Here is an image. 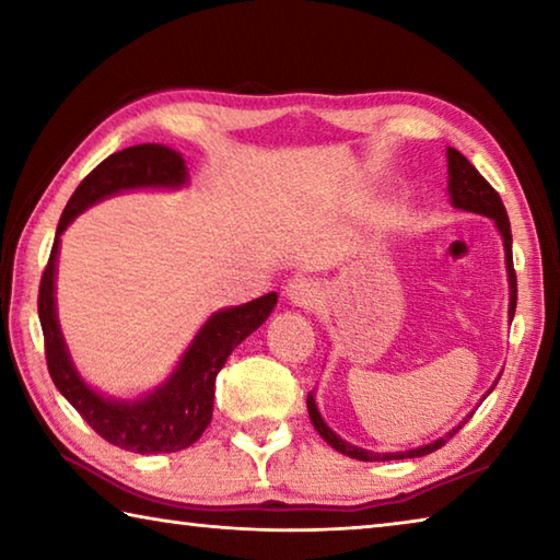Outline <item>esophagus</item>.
Returning a JSON list of instances; mask_svg holds the SVG:
<instances>
[{
	"instance_id": "esophagus-1",
	"label": "esophagus",
	"mask_w": 560,
	"mask_h": 560,
	"mask_svg": "<svg viewBox=\"0 0 560 560\" xmlns=\"http://www.w3.org/2000/svg\"><path fill=\"white\" fill-rule=\"evenodd\" d=\"M318 296H320V291H318V283L314 279L299 277V279L289 281L287 299H289V303H293V306L314 308V303L318 301Z\"/></svg>"
}]
</instances>
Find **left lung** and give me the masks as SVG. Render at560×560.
Returning <instances> with one entry per match:
<instances>
[{
	"label": "left lung",
	"mask_w": 560,
	"mask_h": 560,
	"mask_svg": "<svg viewBox=\"0 0 560 560\" xmlns=\"http://www.w3.org/2000/svg\"><path fill=\"white\" fill-rule=\"evenodd\" d=\"M447 192H450V202L452 207H457V210L464 212H474V214H485L489 220H494L497 230L501 234V242H504V259H506V279H509V320H514V311H516V273H514V257H511V224H509V217L504 210V202H501V197L494 187H491L485 177L479 175V170L474 167L467 158H464L459 150L447 148ZM499 381H494L497 385ZM494 385L489 387L487 395L494 390ZM485 395V397H487ZM481 397V400H485ZM306 405H308V417L311 422H314L316 432L324 438L330 447L336 452L346 454V457H353L360 462H387V459H412V457H424V454H430L434 450H440L444 442L450 438H454L462 430V424L469 420L474 412H469L464 420L457 424V428H452L447 434H442L440 440H434L430 444H422V447H415V450H405V452H371V450H363V447H355V444L346 442L343 438H338V434L328 428L324 417L318 412V405H316V395L308 393L306 397Z\"/></svg>",
	"instance_id": "1"
}]
</instances>
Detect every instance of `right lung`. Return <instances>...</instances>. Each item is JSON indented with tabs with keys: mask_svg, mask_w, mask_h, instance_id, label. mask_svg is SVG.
<instances>
[{
	"mask_svg": "<svg viewBox=\"0 0 560 560\" xmlns=\"http://www.w3.org/2000/svg\"><path fill=\"white\" fill-rule=\"evenodd\" d=\"M187 183L185 158L167 145L143 143L108 155L75 187L66 205L39 287L46 365L56 390L103 440L138 454L179 452L202 438L207 424L212 422L217 373L222 371L232 350L271 316L279 296L271 291L242 306L214 311L189 340L165 383L140 397H113L91 387L73 365L56 316V264L61 234L83 210L130 189H179Z\"/></svg>",
	"mask_w": 560,
	"mask_h": 560,
	"instance_id": "1",
	"label": "right lung"
}]
</instances>
